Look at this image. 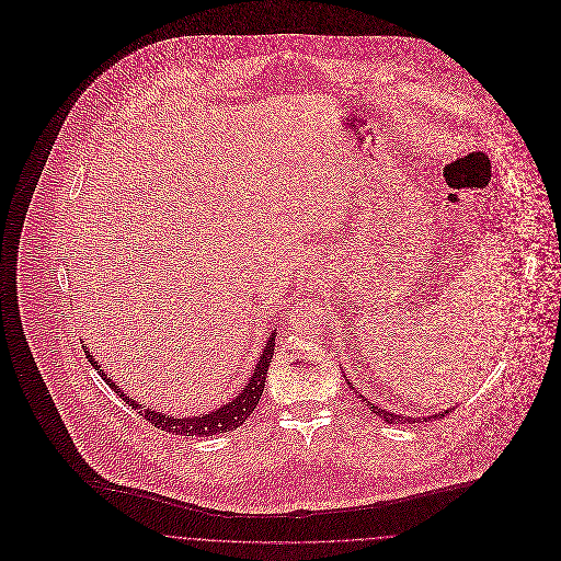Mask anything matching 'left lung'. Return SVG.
Instances as JSON below:
<instances>
[{"label": "left lung", "instance_id": "obj_1", "mask_svg": "<svg viewBox=\"0 0 561 561\" xmlns=\"http://www.w3.org/2000/svg\"><path fill=\"white\" fill-rule=\"evenodd\" d=\"M352 389H354V387H352ZM360 398H363V396H360ZM363 401H365V403H367V405L371 408V412H376L378 416H382V419H385L387 423H405V421H408V423H414V419H412V416H408V419H405V416H401V414H396V412H389V410H380V408H378L376 403H371V401H367L365 400V398H363ZM451 410H454V408H449V410H445V412H438V414H432V416H423V421H432V419H443V416H445V414H449ZM416 421L421 423V419H416Z\"/></svg>", "mask_w": 561, "mask_h": 561}]
</instances>
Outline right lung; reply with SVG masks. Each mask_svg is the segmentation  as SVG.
Segmentation results:
<instances>
[{
    "label": "right lung",
    "mask_w": 561,
    "mask_h": 561,
    "mask_svg": "<svg viewBox=\"0 0 561 561\" xmlns=\"http://www.w3.org/2000/svg\"><path fill=\"white\" fill-rule=\"evenodd\" d=\"M276 341V332H272L265 341V347H263V354L259 356V363L254 367V374L250 376L245 389L238 393L233 400L229 401L227 405H220L218 410L209 412V414H201V416H172V414H163L158 410H151V408H145L142 403H138L136 400H129L127 393H123L105 374L103 369L99 367V363L92 358V354L88 352L85 345V358L90 360V365L99 371V376L110 385V389H114V393H118L123 400L127 401L131 408L140 410L142 416L156 425L158 430H163L168 434H176V436H214V434H225L229 430H236L240 427L241 423L245 419H250L252 410L256 408V403L263 396V387H265V376H267V367L272 363V356H274V343Z\"/></svg>",
    "instance_id": "add662e5"
}]
</instances>
